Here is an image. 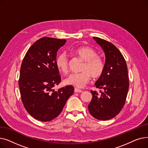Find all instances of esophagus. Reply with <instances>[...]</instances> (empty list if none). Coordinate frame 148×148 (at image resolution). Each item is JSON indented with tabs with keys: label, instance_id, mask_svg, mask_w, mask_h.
Here are the masks:
<instances>
[{
	"label": "esophagus",
	"instance_id": "obj_1",
	"mask_svg": "<svg viewBox=\"0 0 148 148\" xmlns=\"http://www.w3.org/2000/svg\"><path fill=\"white\" fill-rule=\"evenodd\" d=\"M74 92H77V93H81V92H82V90H80V89H78V88H75L74 89Z\"/></svg>",
	"mask_w": 148,
	"mask_h": 148
}]
</instances>
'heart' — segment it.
Wrapping results in <instances>:
<instances>
[{
	"mask_svg": "<svg viewBox=\"0 0 148 148\" xmlns=\"http://www.w3.org/2000/svg\"><path fill=\"white\" fill-rule=\"evenodd\" d=\"M75 54L85 61L82 68V72L72 73L64 80L68 85L83 88L90 79L91 76L98 79L104 71L105 64L103 59L97 56V51L89 47H80L74 50ZM56 65L58 69L64 74L68 71V58L65 53H61L57 56Z\"/></svg>",
	"mask_w": 148,
	"mask_h": 148,
	"instance_id": "obj_1",
	"label": "heart"
}]
</instances>
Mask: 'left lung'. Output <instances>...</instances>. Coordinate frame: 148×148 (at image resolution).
<instances>
[{"label":"left lung","mask_w":148,"mask_h":148,"mask_svg":"<svg viewBox=\"0 0 148 148\" xmlns=\"http://www.w3.org/2000/svg\"><path fill=\"white\" fill-rule=\"evenodd\" d=\"M105 53L104 71L96 82L97 88L103 89L99 95L90 90L92 99L88 105L91 115L95 118L106 121L118 114L125 104L129 88L128 68L122 53L111 42L98 37H93Z\"/></svg>","instance_id":"1"}]
</instances>
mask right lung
Segmentation results:
<instances>
[{
	"label": "right lung",
	"mask_w": 148,
	"mask_h": 148,
	"mask_svg": "<svg viewBox=\"0 0 148 148\" xmlns=\"http://www.w3.org/2000/svg\"><path fill=\"white\" fill-rule=\"evenodd\" d=\"M65 42V40L43 37L30 47L22 62L18 81L22 103L40 121L56 118L74 93L70 85L53 89L61 81L56 59L57 51Z\"/></svg>",
	"instance_id": "right-lung-1"
}]
</instances>
